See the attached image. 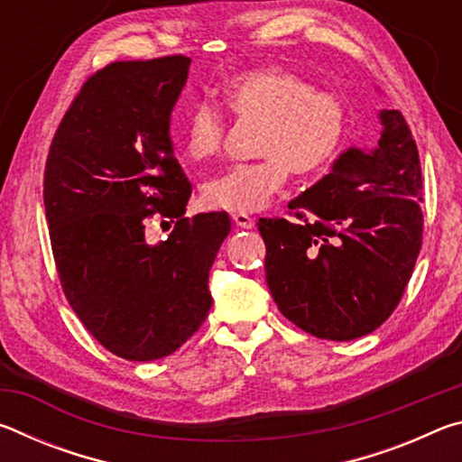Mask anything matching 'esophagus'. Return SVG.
Masks as SVG:
<instances>
[{
    "label": "esophagus",
    "instance_id": "34e87169",
    "mask_svg": "<svg viewBox=\"0 0 462 462\" xmlns=\"http://www.w3.org/2000/svg\"><path fill=\"white\" fill-rule=\"evenodd\" d=\"M232 222L238 226V228H253L254 220L248 214H232Z\"/></svg>",
    "mask_w": 462,
    "mask_h": 462
}]
</instances>
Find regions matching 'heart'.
<instances>
[{"label":"heart","instance_id":"obj_1","mask_svg":"<svg viewBox=\"0 0 462 462\" xmlns=\"http://www.w3.org/2000/svg\"><path fill=\"white\" fill-rule=\"evenodd\" d=\"M224 106L236 120H263L253 162H238L206 181L203 203L234 214L259 212L297 177L322 173L338 159L350 132V106L340 93L318 89L314 81L283 67H254L230 77ZM228 120L208 101L185 116L181 146L193 162L220 154Z\"/></svg>","mask_w":462,"mask_h":462}]
</instances>
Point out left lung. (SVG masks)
I'll return each instance as SVG.
<instances>
[{
	"label": "left lung",
	"mask_w": 462,
	"mask_h": 462,
	"mask_svg": "<svg viewBox=\"0 0 462 462\" xmlns=\"http://www.w3.org/2000/svg\"><path fill=\"white\" fill-rule=\"evenodd\" d=\"M379 148H356L289 201L291 217H261L267 283L279 311L324 340H353L400 306L416 267L424 214L416 140L400 109H383Z\"/></svg>",
	"instance_id": "1"
}]
</instances>
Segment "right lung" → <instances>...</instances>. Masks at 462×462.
<instances>
[{
    "label": "right lung",
    "mask_w": 462,
    "mask_h": 462,
    "mask_svg": "<svg viewBox=\"0 0 462 462\" xmlns=\"http://www.w3.org/2000/svg\"><path fill=\"white\" fill-rule=\"evenodd\" d=\"M189 57L116 60L88 77L44 167V208L62 293L101 346L154 361L185 344L212 308L208 281L230 234L226 212L185 217L191 183L169 138ZM175 221L161 245L145 224ZM162 224V222H161Z\"/></svg>",
    "instance_id": "right-lung-1"
}]
</instances>
